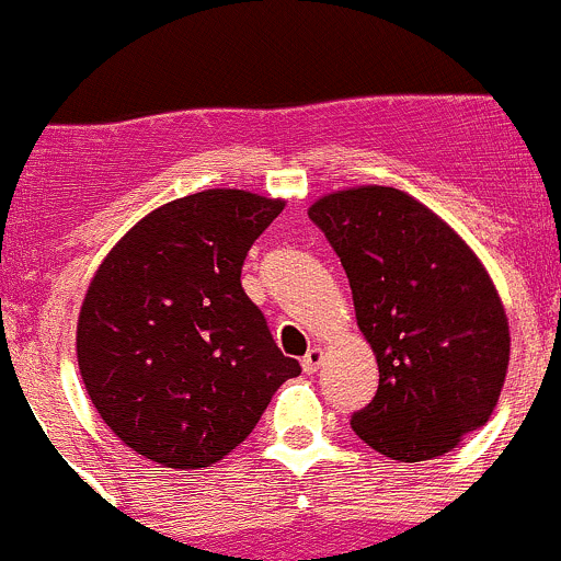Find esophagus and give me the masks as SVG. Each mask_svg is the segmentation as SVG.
Masks as SVG:
<instances>
[{
    "label": "esophagus",
    "mask_w": 561,
    "mask_h": 561,
    "mask_svg": "<svg viewBox=\"0 0 561 561\" xmlns=\"http://www.w3.org/2000/svg\"><path fill=\"white\" fill-rule=\"evenodd\" d=\"M321 363H324V348H321V346L308 348V354L302 357V370H305V374H316Z\"/></svg>",
    "instance_id": "obj_1"
}]
</instances>
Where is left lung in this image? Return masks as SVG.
Returning <instances> with one entry per match:
<instances>
[{
  "label": "left lung",
  "mask_w": 561,
  "mask_h": 561,
  "mask_svg": "<svg viewBox=\"0 0 561 561\" xmlns=\"http://www.w3.org/2000/svg\"><path fill=\"white\" fill-rule=\"evenodd\" d=\"M308 215L346 270L379 365L354 434L392 461L445 456L488 423L507 376L510 324L491 275L450 224L398 187L327 193Z\"/></svg>",
  "instance_id": "8db88e82"
}]
</instances>
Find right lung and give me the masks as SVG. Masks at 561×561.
I'll list each match as a JSON object with an SVG mask.
<instances>
[{
  "mask_svg": "<svg viewBox=\"0 0 561 561\" xmlns=\"http://www.w3.org/2000/svg\"><path fill=\"white\" fill-rule=\"evenodd\" d=\"M283 198L213 187L144 215L100 262L76 327L90 401L130 450L202 469L248 439L299 376L240 283Z\"/></svg>",
  "mask_w": 561,
  "mask_h": 561,
  "instance_id": "1",
  "label": "right lung"
}]
</instances>
